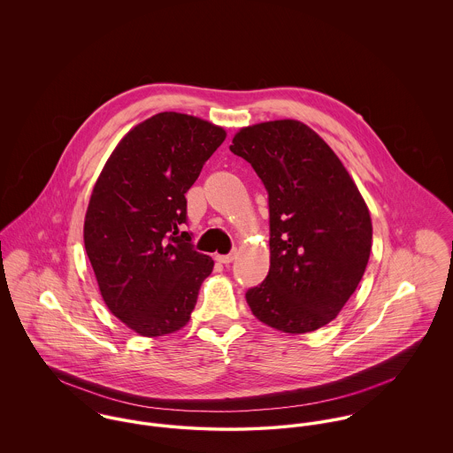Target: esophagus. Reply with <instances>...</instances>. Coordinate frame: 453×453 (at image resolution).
I'll list each match as a JSON object with an SVG mask.
<instances>
[{
    "mask_svg": "<svg viewBox=\"0 0 453 453\" xmlns=\"http://www.w3.org/2000/svg\"><path fill=\"white\" fill-rule=\"evenodd\" d=\"M237 257V253L234 251V253H230V255H216V259L219 261V263H225V265H228V263H232L234 259Z\"/></svg>",
    "mask_w": 453,
    "mask_h": 453,
    "instance_id": "34e87169",
    "label": "esophagus"
}]
</instances>
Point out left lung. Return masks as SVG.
I'll return each mask as SVG.
<instances>
[{"mask_svg":"<svg viewBox=\"0 0 453 453\" xmlns=\"http://www.w3.org/2000/svg\"><path fill=\"white\" fill-rule=\"evenodd\" d=\"M230 150L268 192L270 270L246 293L248 305L282 333L316 331L363 279L373 239L368 205L336 153L298 120L242 127Z\"/></svg>","mask_w":453,"mask_h":453,"instance_id":"1","label":"left lung"}]
</instances>
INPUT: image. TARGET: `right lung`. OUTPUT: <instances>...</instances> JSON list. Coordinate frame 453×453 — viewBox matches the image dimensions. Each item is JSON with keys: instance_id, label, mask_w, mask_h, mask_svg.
<instances>
[{"instance_id": "right-lung-1", "label": "right lung", "mask_w": 453, "mask_h": 453, "mask_svg": "<svg viewBox=\"0 0 453 453\" xmlns=\"http://www.w3.org/2000/svg\"><path fill=\"white\" fill-rule=\"evenodd\" d=\"M226 130L164 111L137 124L106 160L88 200L83 242L110 312L141 336L187 326L214 261L192 248L187 198Z\"/></svg>"}]
</instances>
